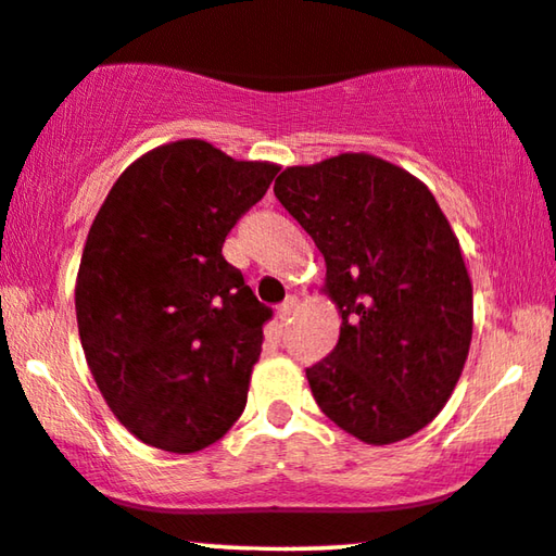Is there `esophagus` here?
<instances>
[{"instance_id":"esophagus-1","label":"esophagus","mask_w":556,"mask_h":556,"mask_svg":"<svg viewBox=\"0 0 556 556\" xmlns=\"http://www.w3.org/2000/svg\"><path fill=\"white\" fill-rule=\"evenodd\" d=\"M296 304H300V300H296V296H287V300L279 304V307H277V317H279V323H285V319H289V317L294 315Z\"/></svg>"}]
</instances>
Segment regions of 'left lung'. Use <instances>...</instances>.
<instances>
[{"mask_svg":"<svg viewBox=\"0 0 556 556\" xmlns=\"http://www.w3.org/2000/svg\"><path fill=\"white\" fill-rule=\"evenodd\" d=\"M275 197L325 256L340 340L307 367L312 395L370 445L418 433L443 410L473 334V287L424 181L370 153L289 166Z\"/></svg>","mask_w":556,"mask_h":556,"instance_id":"8db88e82","label":"left lung"}]
</instances>
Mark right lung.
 Here are the masks:
<instances>
[{
	"label": "right lung",
	"mask_w": 556,
	"mask_h": 556,
	"mask_svg": "<svg viewBox=\"0 0 556 556\" xmlns=\"http://www.w3.org/2000/svg\"><path fill=\"white\" fill-rule=\"evenodd\" d=\"M277 170L174 140L123 170L90 226L77 332L108 408L148 445L201 451L244 410L271 309L222 247Z\"/></svg>",
	"instance_id": "right-lung-1"
}]
</instances>
